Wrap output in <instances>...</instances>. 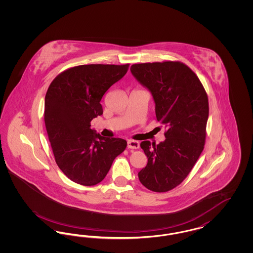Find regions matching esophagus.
<instances>
[{
    "mask_svg": "<svg viewBox=\"0 0 253 253\" xmlns=\"http://www.w3.org/2000/svg\"><path fill=\"white\" fill-rule=\"evenodd\" d=\"M127 146H128L129 149L136 150V149L139 148V143L137 141H135V140H129L128 143H127Z\"/></svg>",
    "mask_w": 253,
    "mask_h": 253,
    "instance_id": "esophagus-1",
    "label": "esophagus"
}]
</instances>
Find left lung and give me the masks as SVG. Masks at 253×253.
I'll return each instance as SVG.
<instances>
[{
    "label": "left lung",
    "mask_w": 253,
    "mask_h": 253,
    "mask_svg": "<svg viewBox=\"0 0 253 253\" xmlns=\"http://www.w3.org/2000/svg\"><path fill=\"white\" fill-rule=\"evenodd\" d=\"M131 72L152 92L157 121L166 129L163 142H141L148 163L138 178L148 190L166 193L188 176L204 149L208 95L196 74L178 60L135 63Z\"/></svg>",
    "instance_id": "8db88e82"
}]
</instances>
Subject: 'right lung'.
Instances as JSON below:
<instances>
[{"mask_svg":"<svg viewBox=\"0 0 253 253\" xmlns=\"http://www.w3.org/2000/svg\"><path fill=\"white\" fill-rule=\"evenodd\" d=\"M129 65H78L60 73L49 85L44 102L49 141L57 165L77 184L101 182L114 159L127 147L122 138L96 133L91 121L102 115V96Z\"/></svg>","mask_w":253,"mask_h":253,"instance_id":"add662e5","label":"right lung"}]
</instances>
